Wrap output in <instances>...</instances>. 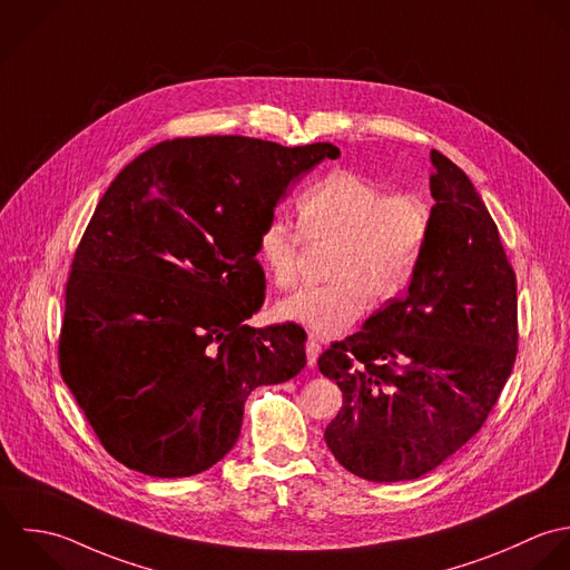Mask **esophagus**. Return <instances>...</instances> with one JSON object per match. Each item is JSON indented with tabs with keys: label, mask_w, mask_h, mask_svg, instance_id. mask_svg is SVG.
Here are the masks:
<instances>
[{
	"label": "esophagus",
	"mask_w": 570,
	"mask_h": 570,
	"mask_svg": "<svg viewBox=\"0 0 570 570\" xmlns=\"http://www.w3.org/2000/svg\"><path fill=\"white\" fill-rule=\"evenodd\" d=\"M305 352H307V365L314 367L318 361V354H321V343L314 336H309L305 343Z\"/></svg>",
	"instance_id": "esophagus-1"
}]
</instances>
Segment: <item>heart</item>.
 <instances>
[{
	"label": "heart",
	"instance_id": "heart-1",
	"mask_svg": "<svg viewBox=\"0 0 570 570\" xmlns=\"http://www.w3.org/2000/svg\"><path fill=\"white\" fill-rule=\"evenodd\" d=\"M298 230L272 218L256 238V256L281 289L301 278L303 240L332 247L321 287L303 289L283 303L276 314L298 323L321 338L347 332L370 305L395 298L413 276L431 214L413 191H386L376 181L334 170L305 191L296 203Z\"/></svg>",
	"mask_w": 570,
	"mask_h": 570
}]
</instances>
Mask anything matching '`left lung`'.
Wrapping results in <instances>:
<instances>
[{
	"label": "left lung",
	"instance_id": "8db88e82",
	"mask_svg": "<svg viewBox=\"0 0 570 570\" xmlns=\"http://www.w3.org/2000/svg\"><path fill=\"white\" fill-rule=\"evenodd\" d=\"M431 161L435 205L409 292L318 358L343 391L327 446L372 482L415 480L462 449L518 356V281L498 225L451 159Z\"/></svg>",
	"mask_w": 570,
	"mask_h": 570
}]
</instances>
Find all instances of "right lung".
Here are the masks:
<instances>
[{"instance_id": "add662e5", "label": "right lung", "mask_w": 570, "mask_h": 570, "mask_svg": "<svg viewBox=\"0 0 570 570\" xmlns=\"http://www.w3.org/2000/svg\"><path fill=\"white\" fill-rule=\"evenodd\" d=\"M332 144L168 139L101 196L70 265L59 372L101 446L153 478H188L238 440L247 395L307 363L296 323L263 305L256 238Z\"/></svg>"}]
</instances>
